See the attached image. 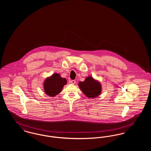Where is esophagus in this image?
<instances>
[{
    "instance_id": "obj_1",
    "label": "esophagus",
    "mask_w": 151,
    "mask_h": 151,
    "mask_svg": "<svg viewBox=\"0 0 151 151\" xmlns=\"http://www.w3.org/2000/svg\"><path fill=\"white\" fill-rule=\"evenodd\" d=\"M70 83L72 84H75V83H76V81L75 80H72L71 81H70Z\"/></svg>"
}]
</instances>
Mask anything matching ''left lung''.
I'll list each match as a JSON object with an SVG mask.
<instances>
[{
    "label": "left lung",
    "instance_id": "obj_1",
    "mask_svg": "<svg viewBox=\"0 0 151 151\" xmlns=\"http://www.w3.org/2000/svg\"><path fill=\"white\" fill-rule=\"evenodd\" d=\"M78 85L81 91L88 98H95L100 94V83L91 76L87 77L84 81H80Z\"/></svg>",
    "mask_w": 151,
    "mask_h": 151
}]
</instances>
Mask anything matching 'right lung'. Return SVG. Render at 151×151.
I'll return each mask as SVG.
<instances>
[{"label": "right lung", "instance_id": "1", "mask_svg": "<svg viewBox=\"0 0 151 151\" xmlns=\"http://www.w3.org/2000/svg\"><path fill=\"white\" fill-rule=\"evenodd\" d=\"M66 84V79L61 78L58 73H54L45 80L43 84L44 91L48 96L54 97L61 92L63 87Z\"/></svg>", "mask_w": 151, "mask_h": 151}]
</instances>
